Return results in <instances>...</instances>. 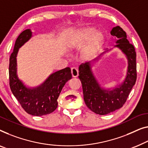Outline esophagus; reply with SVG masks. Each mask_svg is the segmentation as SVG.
<instances>
[{"label": "esophagus", "mask_w": 148, "mask_h": 148, "mask_svg": "<svg viewBox=\"0 0 148 148\" xmlns=\"http://www.w3.org/2000/svg\"><path fill=\"white\" fill-rule=\"evenodd\" d=\"M71 74L73 77H77L79 75V71L75 67L71 68Z\"/></svg>", "instance_id": "34e87169"}]
</instances>
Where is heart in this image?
I'll list each match as a JSON object with an SVG mask.
<instances>
[{
	"instance_id": "heart-1",
	"label": "heart",
	"mask_w": 148,
	"mask_h": 148,
	"mask_svg": "<svg viewBox=\"0 0 148 148\" xmlns=\"http://www.w3.org/2000/svg\"><path fill=\"white\" fill-rule=\"evenodd\" d=\"M89 40L87 53H91L97 50L103 40V34L99 30L93 27H87L81 30L75 36L74 42L76 45H82Z\"/></svg>"
}]
</instances>
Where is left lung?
<instances>
[{"label":"left lung","mask_w":148,"mask_h":148,"mask_svg":"<svg viewBox=\"0 0 148 148\" xmlns=\"http://www.w3.org/2000/svg\"><path fill=\"white\" fill-rule=\"evenodd\" d=\"M110 33L117 38L114 48L119 49L127 60V69L123 81L106 89L101 86L92 69L94 64L113 49L104 51L95 59L81 64L79 67V78L82 83L85 104L89 110L101 115L119 110L123 106L137 78L136 53L134 45L127 39L126 33L117 26L111 29Z\"/></svg>","instance_id":"left-lung-1"}]
</instances>
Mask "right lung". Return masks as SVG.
<instances>
[{
    "label": "right lung",
    "mask_w": 148,
    "mask_h": 148,
    "mask_svg": "<svg viewBox=\"0 0 148 148\" xmlns=\"http://www.w3.org/2000/svg\"><path fill=\"white\" fill-rule=\"evenodd\" d=\"M33 37L31 29H26L16 38L9 59L10 87L14 97L30 115L42 116L52 113L57 108V99L64 85L72 77L71 69L66 67L53 73L39 85L28 87L17 75L16 57L18 50Z\"/></svg>",
    "instance_id": "right-lung-1"
}]
</instances>
